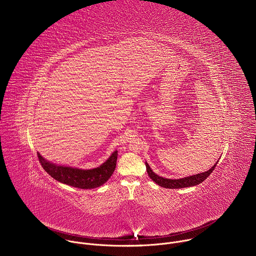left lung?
Returning <instances> with one entry per match:
<instances>
[{"instance_id": "obj_1", "label": "left lung", "mask_w": 256, "mask_h": 256, "mask_svg": "<svg viewBox=\"0 0 256 256\" xmlns=\"http://www.w3.org/2000/svg\"><path fill=\"white\" fill-rule=\"evenodd\" d=\"M216 163L218 162H216V164L206 172L188 176V177H184V178H180V179H167V178H163V177L157 175L156 173H154L152 171V169L150 168V166L148 165L147 162H146V168H147V172H148V175L150 176V178L154 182H156L158 186L165 188H190V186H194L202 184V182L204 179H206V177L210 176V174L214 171V167L216 166Z\"/></svg>"}]
</instances>
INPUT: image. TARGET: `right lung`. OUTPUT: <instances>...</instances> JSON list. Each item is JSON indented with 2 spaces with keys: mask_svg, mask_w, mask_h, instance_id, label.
Masks as SVG:
<instances>
[{
  "mask_svg": "<svg viewBox=\"0 0 256 256\" xmlns=\"http://www.w3.org/2000/svg\"><path fill=\"white\" fill-rule=\"evenodd\" d=\"M38 156L42 168L56 180L77 188L90 190L104 184L112 175L116 166L118 151L114 152L101 166L90 170L56 165L46 161L40 153Z\"/></svg>",
  "mask_w": 256,
  "mask_h": 256,
  "instance_id": "right-lung-1",
  "label": "right lung"
}]
</instances>
